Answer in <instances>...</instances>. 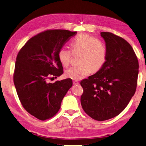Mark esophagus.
Masks as SVG:
<instances>
[{
	"mask_svg": "<svg viewBox=\"0 0 146 146\" xmlns=\"http://www.w3.org/2000/svg\"><path fill=\"white\" fill-rule=\"evenodd\" d=\"M73 84L74 85H79V81H78V80H73Z\"/></svg>",
	"mask_w": 146,
	"mask_h": 146,
	"instance_id": "obj_1",
	"label": "esophagus"
}]
</instances>
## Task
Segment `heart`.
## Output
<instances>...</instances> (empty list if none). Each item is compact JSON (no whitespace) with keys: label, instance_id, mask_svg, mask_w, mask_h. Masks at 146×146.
<instances>
[{"label":"heart","instance_id":"b5f03b06","mask_svg":"<svg viewBox=\"0 0 146 146\" xmlns=\"http://www.w3.org/2000/svg\"><path fill=\"white\" fill-rule=\"evenodd\" d=\"M71 50L61 48L58 57L61 64L67 67L74 56H79V65L67 69L66 76L73 80H79L91 72L96 73L105 64L107 56L106 43L98 38L88 34H80L75 37L70 43Z\"/></svg>","mask_w":146,"mask_h":146}]
</instances>
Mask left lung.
<instances>
[{"label": "left lung", "instance_id": "8db88e82", "mask_svg": "<svg viewBox=\"0 0 146 146\" xmlns=\"http://www.w3.org/2000/svg\"><path fill=\"white\" fill-rule=\"evenodd\" d=\"M100 34L107 45V60L98 72L80 82V102L88 116L103 121L119 115L129 103L136 91L139 64L126 40L110 32Z\"/></svg>", "mask_w": 146, "mask_h": 146}]
</instances>
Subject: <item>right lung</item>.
Instances as JSON below:
<instances>
[{
  "label": "right lung",
  "instance_id": "obj_1",
  "mask_svg": "<svg viewBox=\"0 0 146 146\" xmlns=\"http://www.w3.org/2000/svg\"><path fill=\"white\" fill-rule=\"evenodd\" d=\"M76 31L48 30L30 39L19 51L14 82L19 100L30 115L40 120L54 116L73 85L71 79L49 82L63 73L59 50Z\"/></svg>",
  "mask_w": 146,
  "mask_h": 146
}]
</instances>
